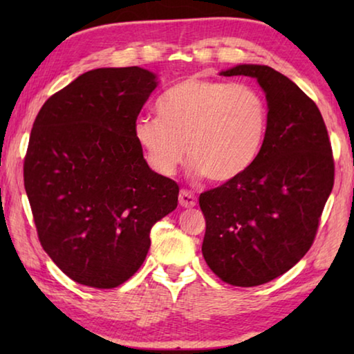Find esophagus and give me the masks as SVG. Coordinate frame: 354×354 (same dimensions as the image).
<instances>
[{"mask_svg":"<svg viewBox=\"0 0 354 354\" xmlns=\"http://www.w3.org/2000/svg\"><path fill=\"white\" fill-rule=\"evenodd\" d=\"M179 205L183 207H195L196 206V196L189 190H181L179 192Z\"/></svg>","mask_w":354,"mask_h":354,"instance_id":"esophagus-1","label":"esophagus"}]
</instances>
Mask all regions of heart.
<instances>
[{
	"label": "heart",
	"mask_w": 354,
	"mask_h": 354,
	"mask_svg": "<svg viewBox=\"0 0 354 354\" xmlns=\"http://www.w3.org/2000/svg\"><path fill=\"white\" fill-rule=\"evenodd\" d=\"M158 117H140L134 139L151 169L171 176L184 158L209 181L225 184L243 175L261 151L267 106L245 84L192 76L159 98Z\"/></svg>",
	"instance_id": "obj_1"
}]
</instances>
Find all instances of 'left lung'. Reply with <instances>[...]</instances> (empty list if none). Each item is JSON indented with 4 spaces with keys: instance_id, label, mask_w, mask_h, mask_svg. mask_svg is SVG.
<instances>
[{
    "instance_id": "1",
    "label": "left lung",
    "mask_w": 354,
    "mask_h": 354,
    "mask_svg": "<svg viewBox=\"0 0 354 354\" xmlns=\"http://www.w3.org/2000/svg\"><path fill=\"white\" fill-rule=\"evenodd\" d=\"M221 76L254 77L266 93L267 129L250 169L200 195L203 256L227 284L254 287L308 253L334 184V160L319 107L267 65L239 64Z\"/></svg>"
}]
</instances>
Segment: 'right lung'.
<instances>
[{
	"label": "right lung",
	"instance_id": "add662e5",
	"mask_svg": "<svg viewBox=\"0 0 354 354\" xmlns=\"http://www.w3.org/2000/svg\"><path fill=\"white\" fill-rule=\"evenodd\" d=\"M158 86L140 67L91 70L35 117L26 195L41 247L77 284L112 289L129 279L151 227L178 206V184L149 169L133 133Z\"/></svg>",
	"mask_w": 354,
	"mask_h": 354
}]
</instances>
